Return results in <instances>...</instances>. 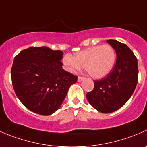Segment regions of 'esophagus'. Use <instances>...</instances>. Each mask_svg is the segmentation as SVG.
Segmentation results:
<instances>
[{
  "mask_svg": "<svg viewBox=\"0 0 147 147\" xmlns=\"http://www.w3.org/2000/svg\"><path fill=\"white\" fill-rule=\"evenodd\" d=\"M85 78H83V77H78V82H81V81H82L83 80H85Z\"/></svg>",
  "mask_w": 147,
  "mask_h": 147,
  "instance_id": "34e87169",
  "label": "esophagus"
}]
</instances>
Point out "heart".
I'll list each match as a JSON object with an SVG mask.
<instances>
[{
  "label": "heart",
  "mask_w": 147,
  "mask_h": 147,
  "mask_svg": "<svg viewBox=\"0 0 147 147\" xmlns=\"http://www.w3.org/2000/svg\"><path fill=\"white\" fill-rule=\"evenodd\" d=\"M114 49L109 45L91 47L78 52L75 55H66L62 62L67 70L75 72L85 67L92 78L101 79L109 75L116 63Z\"/></svg>",
  "instance_id": "obj_1"
}]
</instances>
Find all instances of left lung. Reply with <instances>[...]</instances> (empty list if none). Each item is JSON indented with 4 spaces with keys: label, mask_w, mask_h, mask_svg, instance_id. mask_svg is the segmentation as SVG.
<instances>
[{
    "label": "left lung",
    "mask_w": 147,
    "mask_h": 147,
    "mask_svg": "<svg viewBox=\"0 0 147 147\" xmlns=\"http://www.w3.org/2000/svg\"><path fill=\"white\" fill-rule=\"evenodd\" d=\"M115 49L116 62L113 70L102 80L94 81V88L86 95L89 103L101 113H112L121 108L133 94L138 82V62L125 44L107 41Z\"/></svg>",
    "instance_id": "1"
}]
</instances>
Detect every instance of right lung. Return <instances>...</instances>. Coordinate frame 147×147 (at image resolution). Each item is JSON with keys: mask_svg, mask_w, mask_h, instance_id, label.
Wrapping results in <instances>:
<instances>
[{"mask_svg": "<svg viewBox=\"0 0 147 147\" xmlns=\"http://www.w3.org/2000/svg\"><path fill=\"white\" fill-rule=\"evenodd\" d=\"M63 52L47 47L24 49L14 58L11 80L14 91L28 110L49 116L57 111L78 77L62 69Z\"/></svg>", "mask_w": 147, "mask_h": 147, "instance_id": "right-lung-1", "label": "right lung"}]
</instances>
